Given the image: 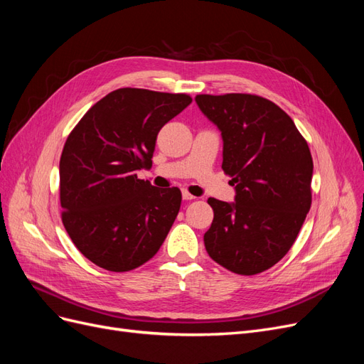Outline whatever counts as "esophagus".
<instances>
[{
  "label": "esophagus",
  "instance_id": "esophagus-1",
  "mask_svg": "<svg viewBox=\"0 0 364 364\" xmlns=\"http://www.w3.org/2000/svg\"><path fill=\"white\" fill-rule=\"evenodd\" d=\"M182 197H183V200H193V199H196V197L191 193L186 191V190L182 191Z\"/></svg>",
  "mask_w": 364,
  "mask_h": 364
}]
</instances>
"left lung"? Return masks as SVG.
<instances>
[{
    "mask_svg": "<svg viewBox=\"0 0 364 364\" xmlns=\"http://www.w3.org/2000/svg\"><path fill=\"white\" fill-rule=\"evenodd\" d=\"M196 103L222 132V168L237 193L235 203L208 199L214 220L206 252L237 274L261 273L285 257L310 211V149L293 119L264 97L199 94Z\"/></svg>",
    "mask_w": 364,
    "mask_h": 364,
    "instance_id": "8db88e82",
    "label": "left lung"
}]
</instances>
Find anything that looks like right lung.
<instances>
[{"instance_id": "1", "label": "right lung", "mask_w": 364, "mask_h": 364, "mask_svg": "<svg viewBox=\"0 0 364 364\" xmlns=\"http://www.w3.org/2000/svg\"><path fill=\"white\" fill-rule=\"evenodd\" d=\"M188 94L119 87L87 111L60 156L62 223L75 247L109 272L134 270L162 246L181 209L179 188L138 179L156 136Z\"/></svg>"}]
</instances>
